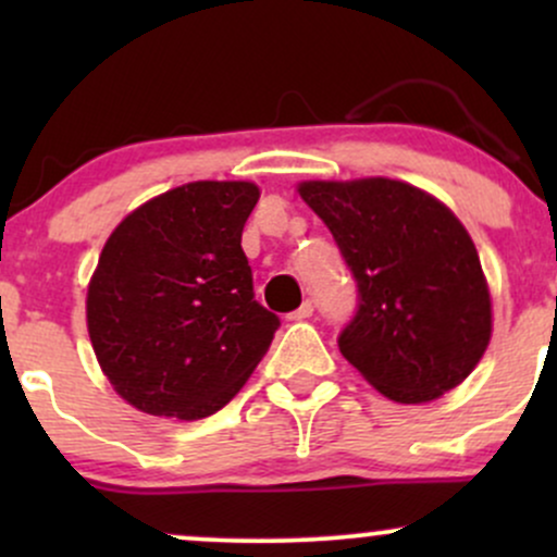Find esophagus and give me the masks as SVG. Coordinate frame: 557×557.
<instances>
[{
    "instance_id": "1",
    "label": "esophagus",
    "mask_w": 557,
    "mask_h": 557,
    "mask_svg": "<svg viewBox=\"0 0 557 557\" xmlns=\"http://www.w3.org/2000/svg\"><path fill=\"white\" fill-rule=\"evenodd\" d=\"M311 314H314V304H311V300H304L293 314H287V319H290V322H300V319H309Z\"/></svg>"
}]
</instances>
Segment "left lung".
Returning <instances> with one entry per match:
<instances>
[{
  "instance_id": "obj_1",
  "label": "left lung",
  "mask_w": 557,
  "mask_h": 557,
  "mask_svg": "<svg viewBox=\"0 0 557 557\" xmlns=\"http://www.w3.org/2000/svg\"><path fill=\"white\" fill-rule=\"evenodd\" d=\"M359 287L341 354L395 403H430L474 372L492 300L471 235L443 201L389 177L306 181Z\"/></svg>"
}]
</instances>
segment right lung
I'll return each instance as SVG.
<instances>
[{
  "label": "right lung",
  "mask_w": 557,
  "mask_h": 557,
  "mask_svg": "<svg viewBox=\"0 0 557 557\" xmlns=\"http://www.w3.org/2000/svg\"><path fill=\"white\" fill-rule=\"evenodd\" d=\"M257 201L246 181L185 183L107 238L88 283V335L101 372L138 411L212 417L270 350L280 319L253 298L240 248Z\"/></svg>",
  "instance_id": "add662e5"
}]
</instances>
